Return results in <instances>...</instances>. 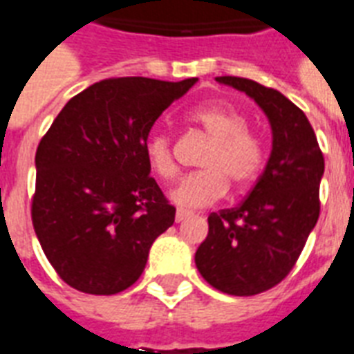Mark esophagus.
Instances as JSON below:
<instances>
[{
	"instance_id": "esophagus-1",
	"label": "esophagus",
	"mask_w": 354,
	"mask_h": 354,
	"mask_svg": "<svg viewBox=\"0 0 354 354\" xmlns=\"http://www.w3.org/2000/svg\"><path fill=\"white\" fill-rule=\"evenodd\" d=\"M189 215H191V211H187V209H182V207H180V209L176 211V222H182V221H185V218H187Z\"/></svg>"
}]
</instances>
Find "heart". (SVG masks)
<instances>
[{
	"mask_svg": "<svg viewBox=\"0 0 354 354\" xmlns=\"http://www.w3.org/2000/svg\"><path fill=\"white\" fill-rule=\"evenodd\" d=\"M187 119L200 127L211 139L198 165L202 171L191 172L172 191V200L185 207H205L215 204L226 191L246 189L255 182L264 163L261 139L248 132V121L241 112L224 104H202L189 112ZM147 165L161 180L178 174L172 139L163 132H152L143 143Z\"/></svg>",
	"mask_w": 354,
	"mask_h": 354,
	"instance_id": "b5f03b06",
	"label": "heart"
}]
</instances>
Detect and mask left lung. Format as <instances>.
Listing matches in <instances>:
<instances>
[{
	"label": "left lung",
	"mask_w": 354,
	"mask_h": 354,
	"mask_svg": "<svg viewBox=\"0 0 354 354\" xmlns=\"http://www.w3.org/2000/svg\"><path fill=\"white\" fill-rule=\"evenodd\" d=\"M250 95L272 124V154L241 204L207 216L209 233L194 255L213 288L255 296L279 285L301 255L319 216L325 161L303 110L274 88L242 77H216Z\"/></svg>",
	"instance_id": "left-lung-1"
}]
</instances>
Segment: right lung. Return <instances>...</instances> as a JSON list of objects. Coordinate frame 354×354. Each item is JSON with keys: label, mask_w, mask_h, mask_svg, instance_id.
<instances>
[{"label": "right lung", "mask_w": 354, "mask_h": 354, "mask_svg": "<svg viewBox=\"0 0 354 354\" xmlns=\"http://www.w3.org/2000/svg\"><path fill=\"white\" fill-rule=\"evenodd\" d=\"M194 82L104 79L69 99L40 139L30 218L47 261L75 290H127L156 236L174 224L176 207L150 176L143 143Z\"/></svg>", "instance_id": "obj_1"}]
</instances>
